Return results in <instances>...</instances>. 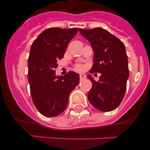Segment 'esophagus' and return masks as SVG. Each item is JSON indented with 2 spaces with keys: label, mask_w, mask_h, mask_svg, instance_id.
<instances>
[{
  "label": "esophagus",
  "mask_w": 150,
  "mask_h": 150,
  "mask_svg": "<svg viewBox=\"0 0 150 150\" xmlns=\"http://www.w3.org/2000/svg\"><path fill=\"white\" fill-rule=\"evenodd\" d=\"M86 78V76L85 74H81L79 75V79H80V80H83V79H85Z\"/></svg>",
  "instance_id": "1"
}]
</instances>
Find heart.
Instances as JSON below:
<instances>
[{"label": "heart", "mask_w": 150, "mask_h": 150, "mask_svg": "<svg viewBox=\"0 0 150 150\" xmlns=\"http://www.w3.org/2000/svg\"><path fill=\"white\" fill-rule=\"evenodd\" d=\"M76 71H82L83 70V66L82 65H77L76 67Z\"/></svg>", "instance_id": "heart-1"}]
</instances>
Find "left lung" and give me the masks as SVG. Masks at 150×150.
<instances>
[{"label":"left lung","mask_w":150,"mask_h":150,"mask_svg":"<svg viewBox=\"0 0 150 150\" xmlns=\"http://www.w3.org/2000/svg\"><path fill=\"white\" fill-rule=\"evenodd\" d=\"M79 33L89 41L94 52V64L89 72L101 74L98 82L91 75L87 76L92 83L88 100L98 110H113L124 98L129 77L124 43L102 28L79 29Z\"/></svg>","instance_id":"obj_1"}]
</instances>
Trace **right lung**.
<instances>
[{"mask_svg": "<svg viewBox=\"0 0 150 150\" xmlns=\"http://www.w3.org/2000/svg\"><path fill=\"white\" fill-rule=\"evenodd\" d=\"M77 31L76 28L46 29L30 47L28 61L30 95L38 111L47 117L58 116L65 110L69 95L79 82V74L74 71L56 76L55 71Z\"/></svg>", "mask_w": 150, "mask_h": 150, "instance_id": "right-lung-1", "label": "right lung"}]
</instances>
